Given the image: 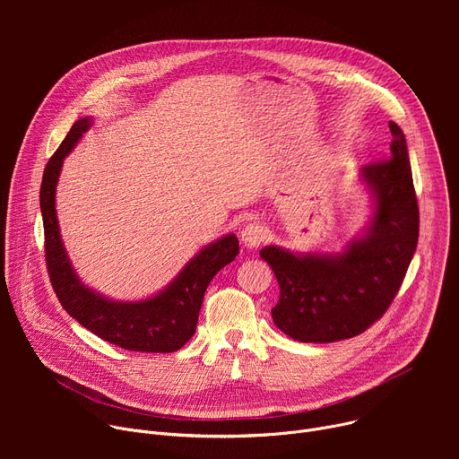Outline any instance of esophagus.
<instances>
[{"label":"esophagus","instance_id":"esophagus-1","mask_svg":"<svg viewBox=\"0 0 459 459\" xmlns=\"http://www.w3.org/2000/svg\"><path fill=\"white\" fill-rule=\"evenodd\" d=\"M241 238V243L247 247V248H255L259 247L261 243H264V239L267 238V230L265 227L254 221V223H247L239 234Z\"/></svg>","mask_w":459,"mask_h":459}]
</instances>
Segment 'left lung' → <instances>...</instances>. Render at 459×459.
I'll return each mask as SVG.
<instances>
[{"label":"left lung","mask_w":459,"mask_h":459,"mask_svg":"<svg viewBox=\"0 0 459 459\" xmlns=\"http://www.w3.org/2000/svg\"><path fill=\"white\" fill-rule=\"evenodd\" d=\"M390 160L368 163L359 181L372 216L342 252L259 250L280 283L278 329L303 343L349 340L377 321L398 294L418 247L420 211L403 130L390 121Z\"/></svg>","instance_id":"1"}]
</instances>
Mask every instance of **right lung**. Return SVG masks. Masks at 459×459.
Returning <instances> with one entry per match:
<instances>
[{"instance_id":"right-lung-1","label":"right lung","mask_w":459,"mask_h":459,"mask_svg":"<svg viewBox=\"0 0 459 459\" xmlns=\"http://www.w3.org/2000/svg\"><path fill=\"white\" fill-rule=\"evenodd\" d=\"M91 125V116L78 119L43 172L39 207L47 269L54 292L63 308L78 323L112 345L136 352H174L195 333L205 290L212 278L236 259L239 252L238 238L225 234L204 247L165 289L147 299L117 301L87 287L63 247L56 216V186L63 160L78 145Z\"/></svg>"}]
</instances>
